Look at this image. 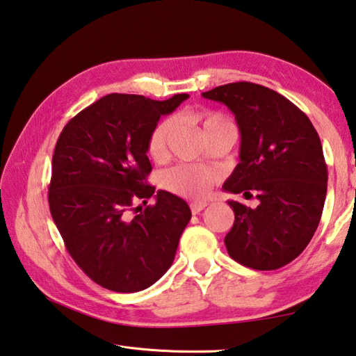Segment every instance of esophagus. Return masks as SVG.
I'll list each match as a JSON object with an SVG mask.
<instances>
[{
    "label": "esophagus",
    "mask_w": 356,
    "mask_h": 356,
    "mask_svg": "<svg viewBox=\"0 0 356 356\" xmlns=\"http://www.w3.org/2000/svg\"><path fill=\"white\" fill-rule=\"evenodd\" d=\"M207 205H208L207 202H191V205H190L191 213H193V214H199L202 210H204V208H205Z\"/></svg>",
    "instance_id": "34e87169"
}]
</instances>
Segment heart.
Segmentation results:
<instances>
[{"label": "heart", "instance_id": "b5f03b06", "mask_svg": "<svg viewBox=\"0 0 356 356\" xmlns=\"http://www.w3.org/2000/svg\"><path fill=\"white\" fill-rule=\"evenodd\" d=\"M188 115L193 122L199 124L208 142L216 136L222 134V132L234 131L233 123L218 111H191ZM174 124L176 123H174L172 117H165L151 129L148 142H146V151H148L151 159L163 160L168 154V143L174 131ZM218 180L219 174L213 170L182 163L165 172L163 185L170 191L177 193L180 196L200 199L210 193Z\"/></svg>", "mask_w": 356, "mask_h": 356}]
</instances>
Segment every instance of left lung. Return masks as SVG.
<instances>
[{
	"instance_id": "left-lung-1",
	"label": "left lung",
	"mask_w": 356,
	"mask_h": 356,
	"mask_svg": "<svg viewBox=\"0 0 356 356\" xmlns=\"http://www.w3.org/2000/svg\"><path fill=\"white\" fill-rule=\"evenodd\" d=\"M224 103L241 131V162L224 190L259 200H228L234 224L228 254L254 270H276L304 252L321 220L327 194L323 145L309 117L284 95L250 81L202 94Z\"/></svg>"
}]
</instances>
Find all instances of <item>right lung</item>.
Listing matches in <instances>:
<instances>
[{
	"instance_id": "1",
	"label": "right lung",
	"mask_w": 356,
	"mask_h": 356,
	"mask_svg": "<svg viewBox=\"0 0 356 356\" xmlns=\"http://www.w3.org/2000/svg\"><path fill=\"white\" fill-rule=\"evenodd\" d=\"M186 99L108 94L72 117L55 145L47 193L52 219L76 266L104 289L145 290L174 261L190 207L162 190L154 206L134 204L156 191L146 182L151 129Z\"/></svg>"
}]
</instances>
